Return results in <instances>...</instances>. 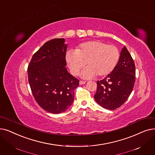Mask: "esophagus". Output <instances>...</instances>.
I'll return each instance as SVG.
<instances>
[{
	"instance_id": "1",
	"label": "esophagus",
	"mask_w": 155,
	"mask_h": 155,
	"mask_svg": "<svg viewBox=\"0 0 155 155\" xmlns=\"http://www.w3.org/2000/svg\"><path fill=\"white\" fill-rule=\"evenodd\" d=\"M85 81H83V80H80V82H79V84H80V85H84V84H85Z\"/></svg>"
}]
</instances>
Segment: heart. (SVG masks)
I'll use <instances>...</instances> for the list:
<instances>
[{
	"label": "heart",
	"mask_w": 155,
	"mask_h": 155,
	"mask_svg": "<svg viewBox=\"0 0 155 155\" xmlns=\"http://www.w3.org/2000/svg\"><path fill=\"white\" fill-rule=\"evenodd\" d=\"M120 57V51L115 45L93 40L79 45L75 51H68L66 60L74 75H77L85 64L87 68L82 75L89 78L109 75L117 65Z\"/></svg>",
	"instance_id": "1"
}]
</instances>
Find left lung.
I'll return each mask as SVG.
<instances>
[{"instance_id": "1", "label": "left lung", "mask_w": 155, "mask_h": 155, "mask_svg": "<svg viewBox=\"0 0 155 155\" xmlns=\"http://www.w3.org/2000/svg\"><path fill=\"white\" fill-rule=\"evenodd\" d=\"M135 81V64L125 46L115 69L104 79L97 81L94 99L104 108L115 110L129 98Z\"/></svg>"}]
</instances>
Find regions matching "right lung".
I'll list each match as a JSON object with an SVG mask.
<instances>
[{
	"label": "right lung",
	"mask_w": 155,
	"mask_h": 155,
	"mask_svg": "<svg viewBox=\"0 0 155 155\" xmlns=\"http://www.w3.org/2000/svg\"><path fill=\"white\" fill-rule=\"evenodd\" d=\"M66 44L64 38L45 42L33 55L28 66L31 93L46 111L58 114L72 104L79 80L66 68Z\"/></svg>",
	"instance_id": "right-lung-1"
}]
</instances>
